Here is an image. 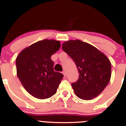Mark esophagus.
Here are the masks:
<instances>
[{
  "instance_id": "34e87169",
  "label": "esophagus",
  "mask_w": 126,
  "mask_h": 126,
  "mask_svg": "<svg viewBox=\"0 0 126 126\" xmlns=\"http://www.w3.org/2000/svg\"><path fill=\"white\" fill-rule=\"evenodd\" d=\"M62 74H64V76H65H65H66V72H65V71H63V72H62Z\"/></svg>"
}]
</instances>
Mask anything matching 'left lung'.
<instances>
[{
    "mask_svg": "<svg viewBox=\"0 0 126 126\" xmlns=\"http://www.w3.org/2000/svg\"><path fill=\"white\" fill-rule=\"evenodd\" d=\"M62 47L74 61L79 73L77 81L71 84L75 94L83 100L96 97L110 81L109 59L95 47L80 40H68Z\"/></svg>",
    "mask_w": 126,
    "mask_h": 126,
    "instance_id": "obj_1",
    "label": "left lung"
}]
</instances>
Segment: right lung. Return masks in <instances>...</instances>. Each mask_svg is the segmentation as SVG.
I'll use <instances>...</instances> for the list:
<instances>
[{
    "instance_id": "obj_1",
    "label": "right lung",
    "mask_w": 126,
    "mask_h": 126,
    "mask_svg": "<svg viewBox=\"0 0 126 126\" xmlns=\"http://www.w3.org/2000/svg\"><path fill=\"white\" fill-rule=\"evenodd\" d=\"M59 40H40L22 50L16 58L17 75L25 89L35 98L44 99L56 93L63 74L54 71L51 55L59 50Z\"/></svg>"
}]
</instances>
